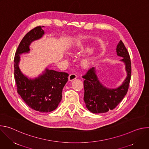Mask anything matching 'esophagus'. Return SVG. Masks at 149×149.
I'll use <instances>...</instances> for the list:
<instances>
[{
    "label": "esophagus",
    "instance_id": "esophagus-1",
    "mask_svg": "<svg viewBox=\"0 0 149 149\" xmlns=\"http://www.w3.org/2000/svg\"><path fill=\"white\" fill-rule=\"evenodd\" d=\"M77 78V75L75 74H71L70 75V76H69L68 79H69V81H73L74 79H76Z\"/></svg>",
    "mask_w": 149,
    "mask_h": 149
}]
</instances>
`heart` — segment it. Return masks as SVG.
Instances as JSON below:
<instances>
[{
  "instance_id": "obj_1",
  "label": "heart",
  "mask_w": 149,
  "mask_h": 149,
  "mask_svg": "<svg viewBox=\"0 0 149 149\" xmlns=\"http://www.w3.org/2000/svg\"><path fill=\"white\" fill-rule=\"evenodd\" d=\"M86 38H85V37H79V38H78L77 39L76 42H75V44H74V46L71 48V49H70V51H71V52H74V51H76V49H77L78 48L81 47V46L82 45V44H84V42H85V39H86ZM89 62H90L89 59H87V58L84 59L82 61V62H81L82 64L84 66H87V65H88Z\"/></svg>"
}]
</instances>
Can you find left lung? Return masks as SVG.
Segmentation results:
<instances>
[{
	"instance_id": "8db88e82",
	"label": "left lung",
	"mask_w": 149,
	"mask_h": 149,
	"mask_svg": "<svg viewBox=\"0 0 149 149\" xmlns=\"http://www.w3.org/2000/svg\"><path fill=\"white\" fill-rule=\"evenodd\" d=\"M117 55L122 57L127 75L120 86L115 88L105 86L98 78L97 69L93 67L83 76L84 78V100L87 109L95 114L104 113L114 109L128 91L131 78V61L129 54L120 40L116 48Z\"/></svg>"
}]
</instances>
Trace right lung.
<instances>
[{
	"label": "right lung",
	"mask_w": 149,
	"mask_h": 149,
	"mask_svg": "<svg viewBox=\"0 0 149 149\" xmlns=\"http://www.w3.org/2000/svg\"><path fill=\"white\" fill-rule=\"evenodd\" d=\"M42 27L44 26H38L29 31L20 42L14 58V75L17 93L24 102L35 111L48 113L58 107L69 75L46 67L38 77L32 78L23 74L19 68L20 55L29 53L32 42L45 35Z\"/></svg>",
	"instance_id": "right-lung-1"
}]
</instances>
